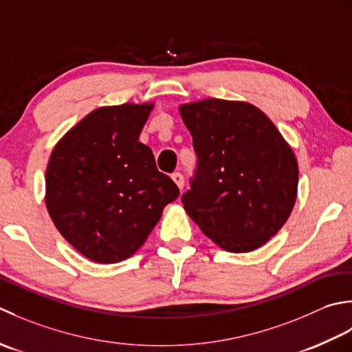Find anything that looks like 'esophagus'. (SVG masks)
Segmentation results:
<instances>
[{
	"mask_svg": "<svg viewBox=\"0 0 352 352\" xmlns=\"http://www.w3.org/2000/svg\"><path fill=\"white\" fill-rule=\"evenodd\" d=\"M171 179H173V182L177 185L179 190L184 188V176L179 173V171H176V173L171 175Z\"/></svg>",
	"mask_w": 352,
	"mask_h": 352,
	"instance_id": "34e87169",
	"label": "esophagus"
}]
</instances>
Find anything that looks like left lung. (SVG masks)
Instances as JSON below:
<instances>
[{
	"label": "left lung",
	"instance_id": "8db88e82",
	"mask_svg": "<svg viewBox=\"0 0 352 352\" xmlns=\"http://www.w3.org/2000/svg\"><path fill=\"white\" fill-rule=\"evenodd\" d=\"M197 155L191 220L217 246L243 254L261 248L290 217L299 168L272 120L248 102L205 98L179 106Z\"/></svg>",
	"mask_w": 352,
	"mask_h": 352
}]
</instances>
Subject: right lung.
Segmentation results:
<instances>
[{
  "label": "right lung",
  "instance_id": "add662e5",
  "mask_svg": "<svg viewBox=\"0 0 352 352\" xmlns=\"http://www.w3.org/2000/svg\"><path fill=\"white\" fill-rule=\"evenodd\" d=\"M153 103L102 106L57 141L45 175V206L57 231L88 260L112 264L144 245L179 196L140 133Z\"/></svg>",
  "mask_w": 352,
  "mask_h": 352
}]
</instances>
